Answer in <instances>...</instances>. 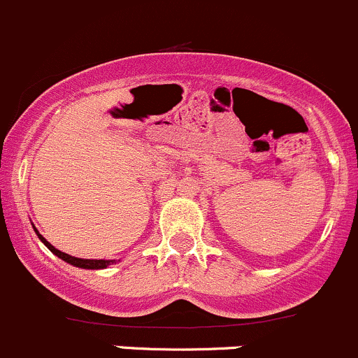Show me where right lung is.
Segmentation results:
<instances>
[{"instance_id":"right-lung-1","label":"right lung","mask_w":358,"mask_h":358,"mask_svg":"<svg viewBox=\"0 0 358 358\" xmlns=\"http://www.w3.org/2000/svg\"><path fill=\"white\" fill-rule=\"evenodd\" d=\"M32 227H34V226H32ZM34 231H36V234H38V238L41 239L44 245L48 246V250H50L51 253H55V255H57L58 259H62L64 262H67V264L73 265V267L91 268V271H98V268H106V267H108V265L117 264V260H105V259H101V260H96V259H77V257H72V255H69V253H64V252H60V250H58V248H55V246L51 245L50 241H46V239H44L43 236L39 234V231L36 229V227H34ZM119 262H120V260H119Z\"/></svg>"}]
</instances>
